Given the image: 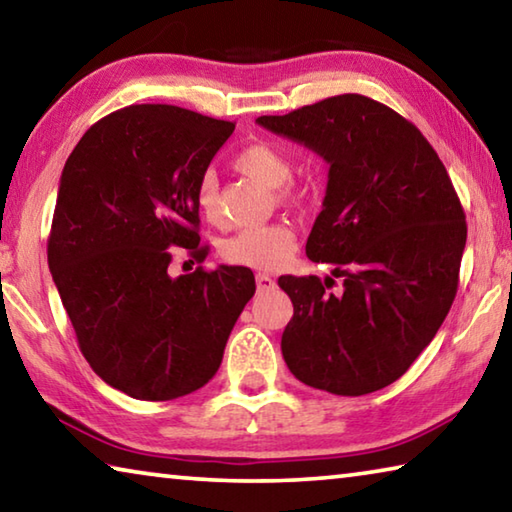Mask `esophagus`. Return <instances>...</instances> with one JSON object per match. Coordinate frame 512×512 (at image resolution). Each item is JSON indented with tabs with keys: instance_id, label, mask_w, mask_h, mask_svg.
Segmentation results:
<instances>
[{
	"instance_id": "1",
	"label": "esophagus",
	"mask_w": 512,
	"mask_h": 512,
	"mask_svg": "<svg viewBox=\"0 0 512 512\" xmlns=\"http://www.w3.org/2000/svg\"><path fill=\"white\" fill-rule=\"evenodd\" d=\"M255 282H257V291H273L275 289V280L266 273H257Z\"/></svg>"
}]
</instances>
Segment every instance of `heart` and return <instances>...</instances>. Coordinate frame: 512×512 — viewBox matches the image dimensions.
<instances>
[{
	"instance_id": "obj_1",
	"label": "heart",
	"mask_w": 512,
	"mask_h": 512,
	"mask_svg": "<svg viewBox=\"0 0 512 512\" xmlns=\"http://www.w3.org/2000/svg\"><path fill=\"white\" fill-rule=\"evenodd\" d=\"M235 169L271 189H280L291 180V160L273 144L264 142L241 149L235 155ZM194 201L205 221H221L219 189L212 173H203L198 180ZM293 250H296V232L289 223L275 221L239 230L237 235L223 241L221 255L230 264L273 271L287 262Z\"/></svg>"
}]
</instances>
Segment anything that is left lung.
<instances>
[{
  "mask_svg": "<svg viewBox=\"0 0 512 512\" xmlns=\"http://www.w3.org/2000/svg\"><path fill=\"white\" fill-rule=\"evenodd\" d=\"M266 131L329 164L307 239L332 277L282 275L293 318L282 357L302 384L366 395L400 379L443 325L458 289L467 225L438 153L411 121L361 94L264 115Z\"/></svg>",
  "mask_w": 512,
  "mask_h": 512,
  "instance_id": "8db88e82",
  "label": "left lung"
}]
</instances>
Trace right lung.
<instances>
[{"instance_id":"right-lung-1","label":"right lung","mask_w":512,"mask_h":512,"mask_svg":"<svg viewBox=\"0 0 512 512\" xmlns=\"http://www.w3.org/2000/svg\"><path fill=\"white\" fill-rule=\"evenodd\" d=\"M232 131V121L144 103L97 121L65 162L49 271L83 357L135 400L205 386L255 293L246 266L169 275V248L207 255L194 194Z\"/></svg>"}]
</instances>
